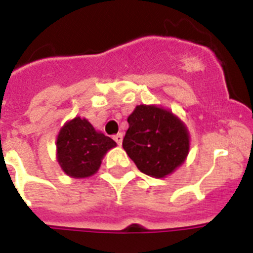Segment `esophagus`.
Here are the masks:
<instances>
[{
	"label": "esophagus",
	"instance_id": "34e87169",
	"mask_svg": "<svg viewBox=\"0 0 253 253\" xmlns=\"http://www.w3.org/2000/svg\"><path fill=\"white\" fill-rule=\"evenodd\" d=\"M113 139H114V141H116L117 144H118V145H121V144H122V140H123V133H117V135H114L113 136Z\"/></svg>",
	"mask_w": 253,
	"mask_h": 253
}]
</instances>
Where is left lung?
<instances>
[{
	"instance_id": "left-lung-1",
	"label": "left lung",
	"mask_w": 253,
	"mask_h": 253,
	"mask_svg": "<svg viewBox=\"0 0 253 253\" xmlns=\"http://www.w3.org/2000/svg\"><path fill=\"white\" fill-rule=\"evenodd\" d=\"M127 122L122 146L143 173L163 177L185 161L188 131L172 113L154 105H137Z\"/></svg>"
}]
</instances>
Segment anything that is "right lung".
I'll use <instances>...</instances> for the list:
<instances>
[{"instance_id":"right-lung-1","label":"right lung","mask_w":253,"mask_h":253,"mask_svg":"<svg viewBox=\"0 0 253 253\" xmlns=\"http://www.w3.org/2000/svg\"><path fill=\"white\" fill-rule=\"evenodd\" d=\"M116 145L109 136L96 132L88 121L76 117L59 132V165L72 177H87L96 172L104 154Z\"/></svg>"}]
</instances>
